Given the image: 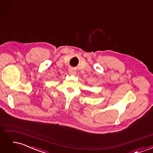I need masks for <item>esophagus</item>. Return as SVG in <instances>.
Here are the masks:
<instances>
[{
	"mask_svg": "<svg viewBox=\"0 0 153 153\" xmlns=\"http://www.w3.org/2000/svg\"><path fill=\"white\" fill-rule=\"evenodd\" d=\"M69 74H70V75H75L76 73V71L75 70V69H69Z\"/></svg>",
	"mask_w": 153,
	"mask_h": 153,
	"instance_id": "34e87169",
	"label": "esophagus"
}]
</instances>
